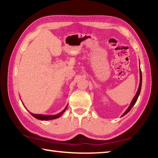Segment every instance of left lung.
Here are the masks:
<instances>
[{
    "mask_svg": "<svg viewBox=\"0 0 158 158\" xmlns=\"http://www.w3.org/2000/svg\"><path fill=\"white\" fill-rule=\"evenodd\" d=\"M139 73H140V82H139V89H138L137 92V93H136V95H135V97H134L133 100H132V102H131V104H130V106H129V107L127 108V110L125 111V113H124L121 116H125V114H127L128 113V112H129V111H130V109L132 108V106H133L134 105H135V104L136 103V102H137V100L139 95V93H140V91H141V82H142V75H141V69H140Z\"/></svg>",
    "mask_w": 158,
    "mask_h": 158,
    "instance_id": "8db88e82",
    "label": "left lung"
}]
</instances>
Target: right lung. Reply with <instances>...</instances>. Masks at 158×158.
<instances>
[{
	"instance_id": "add662e5",
	"label": "right lung",
	"mask_w": 158,
	"mask_h": 158,
	"mask_svg": "<svg viewBox=\"0 0 158 158\" xmlns=\"http://www.w3.org/2000/svg\"><path fill=\"white\" fill-rule=\"evenodd\" d=\"M67 107H68V105L66 106V107L64 109L63 111H61L60 113L58 114H56V115H53V116H48V115H42V114H32V113H31V114L33 117L35 118L39 119V120H42V121H48V120H53V119H56V118H57L60 117L61 115H62L64 113V112H65Z\"/></svg>"
}]
</instances>
